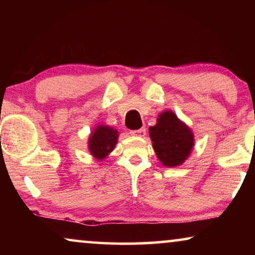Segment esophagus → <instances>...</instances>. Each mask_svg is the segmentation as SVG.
I'll use <instances>...</instances> for the list:
<instances>
[{
	"instance_id": "esophagus-1",
	"label": "esophagus",
	"mask_w": 255,
	"mask_h": 255,
	"mask_svg": "<svg viewBox=\"0 0 255 255\" xmlns=\"http://www.w3.org/2000/svg\"><path fill=\"white\" fill-rule=\"evenodd\" d=\"M130 133L132 135H138V137H144L146 134V128H140L138 130H131Z\"/></svg>"
}]
</instances>
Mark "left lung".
Listing matches in <instances>:
<instances>
[{
    "label": "left lung",
    "instance_id": "8db88e82",
    "mask_svg": "<svg viewBox=\"0 0 255 255\" xmlns=\"http://www.w3.org/2000/svg\"><path fill=\"white\" fill-rule=\"evenodd\" d=\"M149 137L156 156L167 167L181 165L194 145L193 132L172 111L160 115L156 125L149 128Z\"/></svg>",
    "mask_w": 255,
    "mask_h": 255
}]
</instances>
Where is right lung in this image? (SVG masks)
I'll return each mask as SVG.
<instances>
[{
	"instance_id": "right-lung-1",
	"label": "right lung",
	"mask_w": 255,
	"mask_h": 255,
	"mask_svg": "<svg viewBox=\"0 0 255 255\" xmlns=\"http://www.w3.org/2000/svg\"><path fill=\"white\" fill-rule=\"evenodd\" d=\"M118 133L109 127H97L89 139V151L99 160H102L113 151L117 142Z\"/></svg>"
}]
</instances>
